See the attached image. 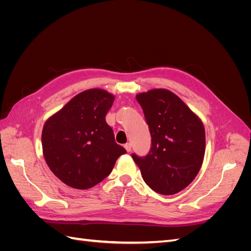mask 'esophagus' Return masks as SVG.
Returning a JSON list of instances; mask_svg holds the SVG:
<instances>
[{"label":"esophagus","mask_w":251,"mask_h":251,"mask_svg":"<svg viewBox=\"0 0 251 251\" xmlns=\"http://www.w3.org/2000/svg\"><path fill=\"white\" fill-rule=\"evenodd\" d=\"M125 149L126 150V151H131V150H132V144H131V143H126V144H125Z\"/></svg>","instance_id":"34e87169"}]
</instances>
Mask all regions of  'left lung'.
Returning a JSON list of instances; mask_svg holds the SVG:
<instances>
[{"label":"left lung","instance_id":"left-lung-1","mask_svg":"<svg viewBox=\"0 0 251 251\" xmlns=\"http://www.w3.org/2000/svg\"><path fill=\"white\" fill-rule=\"evenodd\" d=\"M150 127L151 148L146 157L133 154L144 182L158 194L174 195L192 183L205 154L202 120L166 89L136 95Z\"/></svg>","mask_w":251,"mask_h":251}]
</instances>
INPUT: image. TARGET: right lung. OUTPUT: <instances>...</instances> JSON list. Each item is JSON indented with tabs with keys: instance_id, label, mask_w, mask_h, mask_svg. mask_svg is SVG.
<instances>
[{
	"instance_id": "obj_1",
	"label": "right lung",
	"mask_w": 251,
	"mask_h": 251,
	"mask_svg": "<svg viewBox=\"0 0 251 251\" xmlns=\"http://www.w3.org/2000/svg\"><path fill=\"white\" fill-rule=\"evenodd\" d=\"M102 89L80 92L49 117L42 147L47 165L65 184L77 189L95 186L111 174L126 151L115 142L105 115L114 102Z\"/></svg>"
}]
</instances>
